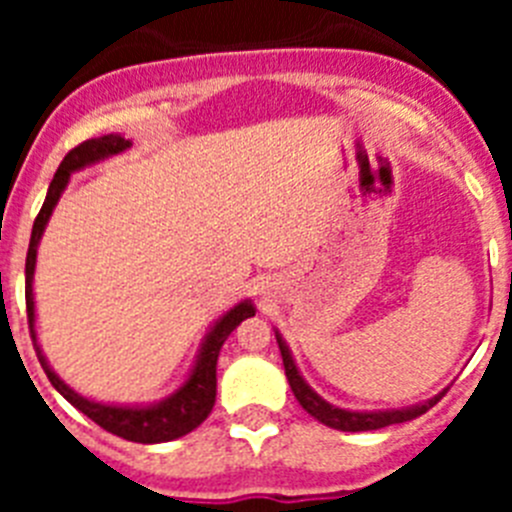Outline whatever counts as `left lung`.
I'll return each instance as SVG.
<instances>
[{"mask_svg": "<svg viewBox=\"0 0 512 512\" xmlns=\"http://www.w3.org/2000/svg\"><path fill=\"white\" fill-rule=\"evenodd\" d=\"M274 336H277L279 351H282V361H284V374H287V382L295 392L297 402L302 405L305 413H310L312 418L318 420V423L328 425V428H336V431H346V433H356V431H377V428H387V425L395 423H405V420H413L418 415H423L425 410H431L446 390H441L438 395H433L431 400L415 402V405H408V408H392V410H348V408H338V405H330L328 400L318 395V392L312 390L310 384L305 382L302 377L300 366H297L295 356L289 351L287 341L282 338L277 328H274Z\"/></svg>", "mask_w": 512, "mask_h": 512, "instance_id": "obj_1", "label": "left lung"}]
</instances>
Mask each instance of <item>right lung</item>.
I'll list each match as a JSON object with an SVG mask.
<instances>
[{"instance_id": "add662e5", "label": "right lung", "mask_w": 512, "mask_h": 512, "mask_svg": "<svg viewBox=\"0 0 512 512\" xmlns=\"http://www.w3.org/2000/svg\"><path fill=\"white\" fill-rule=\"evenodd\" d=\"M133 146V140H128L120 133L99 135V138L84 140L81 146L74 151L66 153V158L58 166L56 176H53L45 202L40 207L38 217H35L33 235H30V248H27V261H25V302H27V323H30V333H33V346L38 354L40 366H43L45 377L51 379V384L61 392L66 400L74 405L76 410L92 418L94 423L102 425L104 431L115 433V436L125 438V441L135 443H166L174 438H182L192 433L207 415L212 413L217 395V356L223 348L225 338L233 333L238 325L246 318L256 315V307L251 300L235 302L230 310H225L215 323L207 328L205 338L200 343V351L194 356L192 369L187 372L184 379L169 397L158 402H146V405H115V402H97L92 397H84L76 392L74 387L63 382L53 366L45 359L43 348L38 343V333H35V292H33V279H35V264H38V246L40 238L45 233V225L51 220L53 210H56L58 200H61L63 189L69 187L71 174L97 166L112 156H120Z\"/></svg>"}]
</instances>
